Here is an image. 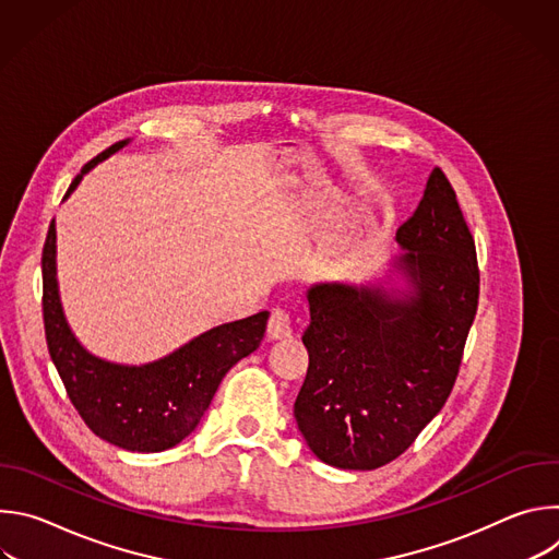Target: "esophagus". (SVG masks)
<instances>
[{
    "label": "esophagus",
    "instance_id": "1",
    "mask_svg": "<svg viewBox=\"0 0 559 559\" xmlns=\"http://www.w3.org/2000/svg\"><path fill=\"white\" fill-rule=\"evenodd\" d=\"M267 336H270L272 341L292 336V318H289V313H287L285 309H281V307L272 309L270 323H267Z\"/></svg>",
    "mask_w": 559,
    "mask_h": 559
}]
</instances>
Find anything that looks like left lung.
Segmentation results:
<instances>
[{
	"label": "left lung",
	"mask_w": 559,
	"mask_h": 559,
	"mask_svg": "<svg viewBox=\"0 0 559 559\" xmlns=\"http://www.w3.org/2000/svg\"><path fill=\"white\" fill-rule=\"evenodd\" d=\"M395 243L382 278L307 289L309 369L294 418L336 468L371 471L412 447L447 403L475 318V243L438 168Z\"/></svg>",
	"instance_id": "left-lung-1"
}]
</instances>
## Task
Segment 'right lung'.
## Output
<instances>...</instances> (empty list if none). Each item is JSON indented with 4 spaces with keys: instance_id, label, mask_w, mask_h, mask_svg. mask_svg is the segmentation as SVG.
<instances>
[{
    "instance_id": "add662e5",
    "label": "right lung",
    "mask_w": 559,
    "mask_h": 559,
    "mask_svg": "<svg viewBox=\"0 0 559 559\" xmlns=\"http://www.w3.org/2000/svg\"><path fill=\"white\" fill-rule=\"evenodd\" d=\"M112 143L74 177L63 201L106 158L130 145ZM44 328L50 358L70 401L102 440L136 453H158L183 442L201 423L223 376L259 349L270 311L214 325L175 352L141 365L102 358L82 345L68 323L57 281V227H48L41 254Z\"/></svg>"
}]
</instances>
